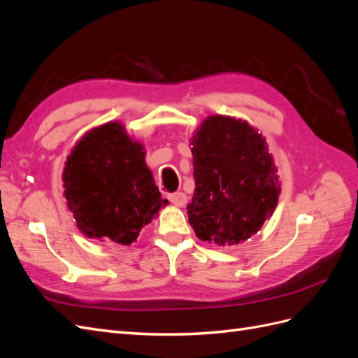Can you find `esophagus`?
<instances>
[{"instance_id": "obj_1", "label": "esophagus", "mask_w": 358, "mask_h": 358, "mask_svg": "<svg viewBox=\"0 0 358 358\" xmlns=\"http://www.w3.org/2000/svg\"><path fill=\"white\" fill-rule=\"evenodd\" d=\"M169 200L175 206H183L187 203V196L183 192H173L169 196Z\"/></svg>"}]
</instances>
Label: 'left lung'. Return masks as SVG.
I'll use <instances>...</instances> for the list:
<instances>
[{"label":"left lung","mask_w":358,"mask_h":358,"mask_svg":"<svg viewBox=\"0 0 358 358\" xmlns=\"http://www.w3.org/2000/svg\"><path fill=\"white\" fill-rule=\"evenodd\" d=\"M196 189L188 221L197 237L239 245L272 216L280 185L266 140L248 122L210 116L192 137Z\"/></svg>","instance_id":"1"}]
</instances>
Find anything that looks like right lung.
<instances>
[{
  "instance_id": "right-lung-1",
  "label": "right lung",
  "mask_w": 358,
  "mask_h": 358,
  "mask_svg": "<svg viewBox=\"0 0 358 358\" xmlns=\"http://www.w3.org/2000/svg\"><path fill=\"white\" fill-rule=\"evenodd\" d=\"M62 180L79 230L107 242L131 245L169 203L146 167L142 145L117 122L82 137L67 158Z\"/></svg>"
}]
</instances>
